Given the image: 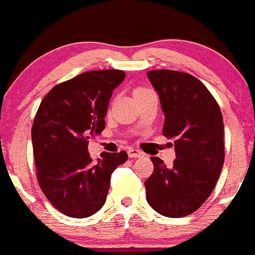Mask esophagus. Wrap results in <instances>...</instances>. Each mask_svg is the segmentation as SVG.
Wrapping results in <instances>:
<instances>
[{
    "mask_svg": "<svg viewBox=\"0 0 255 255\" xmlns=\"http://www.w3.org/2000/svg\"><path fill=\"white\" fill-rule=\"evenodd\" d=\"M128 157H130V158H135V157H142L143 153L141 152L140 150H137V148L131 147V148H128Z\"/></svg>",
    "mask_w": 255,
    "mask_h": 255,
    "instance_id": "esophagus-1",
    "label": "esophagus"
}]
</instances>
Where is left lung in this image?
Listing matches in <instances>:
<instances>
[{
	"label": "left lung",
	"instance_id": "1",
	"mask_svg": "<svg viewBox=\"0 0 255 255\" xmlns=\"http://www.w3.org/2000/svg\"><path fill=\"white\" fill-rule=\"evenodd\" d=\"M165 115L162 133L172 138L171 167L151 157L153 172L145 181L146 200L157 213L180 218L197 211L210 197L224 162L221 109L197 78L175 70H151Z\"/></svg>",
	"mask_w": 255,
	"mask_h": 255
}]
</instances>
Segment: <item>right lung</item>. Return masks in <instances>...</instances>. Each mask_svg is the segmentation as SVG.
I'll use <instances>...</instances> for the list:
<instances>
[{
    "label": "right lung",
    "mask_w": 255,
    "mask_h": 255,
    "mask_svg": "<svg viewBox=\"0 0 255 255\" xmlns=\"http://www.w3.org/2000/svg\"><path fill=\"white\" fill-rule=\"evenodd\" d=\"M124 79L117 69L83 73L55 85L39 105L32 127L37 180L65 216L97 213L107 201L112 173L128 160L125 151L103 152L97 161L88 152L89 138L105 128L109 100Z\"/></svg>",
    "instance_id": "obj_1"
}]
</instances>
